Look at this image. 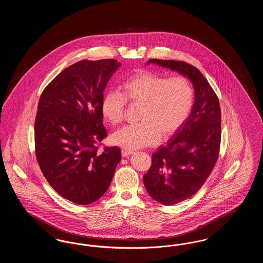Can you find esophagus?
<instances>
[{
  "label": "esophagus",
  "mask_w": 263,
  "mask_h": 263,
  "mask_svg": "<svg viewBox=\"0 0 263 263\" xmlns=\"http://www.w3.org/2000/svg\"><path fill=\"white\" fill-rule=\"evenodd\" d=\"M131 154H133V151L125 150V149H122V150H121L122 157H128V156H130Z\"/></svg>",
  "instance_id": "esophagus-1"
}]
</instances>
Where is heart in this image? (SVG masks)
Returning a JSON list of instances; mask_svg holds the SVG:
<instances>
[{"instance_id": "heart-1", "label": "heart", "mask_w": 263, "mask_h": 263, "mask_svg": "<svg viewBox=\"0 0 263 263\" xmlns=\"http://www.w3.org/2000/svg\"><path fill=\"white\" fill-rule=\"evenodd\" d=\"M123 92L108 90L102 98L100 110L110 124H120L125 116L127 100L141 104L140 123L127 125L112 135L114 145L135 150L157 144L162 137L175 134L191 113L194 89L183 76L166 77L151 71H140L124 81Z\"/></svg>"}]
</instances>
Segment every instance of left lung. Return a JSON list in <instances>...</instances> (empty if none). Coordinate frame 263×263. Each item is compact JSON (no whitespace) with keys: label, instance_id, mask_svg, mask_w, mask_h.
Returning <instances> with one entry per match:
<instances>
[{"label":"left lung","instance_id":"8db88e82","mask_svg":"<svg viewBox=\"0 0 263 263\" xmlns=\"http://www.w3.org/2000/svg\"><path fill=\"white\" fill-rule=\"evenodd\" d=\"M148 63L175 70L193 83L195 101L186 122L167 145L152 156L144 175L151 197L163 205H174L195 195L217 163L221 145L219 99L200 71L184 61L150 59Z\"/></svg>","mask_w":263,"mask_h":263}]
</instances>
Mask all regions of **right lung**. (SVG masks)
<instances>
[{
	"instance_id": "right-lung-1",
	"label": "right lung",
	"mask_w": 263,
	"mask_h": 263,
	"mask_svg": "<svg viewBox=\"0 0 263 263\" xmlns=\"http://www.w3.org/2000/svg\"><path fill=\"white\" fill-rule=\"evenodd\" d=\"M120 64L115 59L82 60L56 76L43 89L34 122L35 156L53 189L86 205L100 199L121 160L107 137L100 110L103 90Z\"/></svg>"
}]
</instances>
